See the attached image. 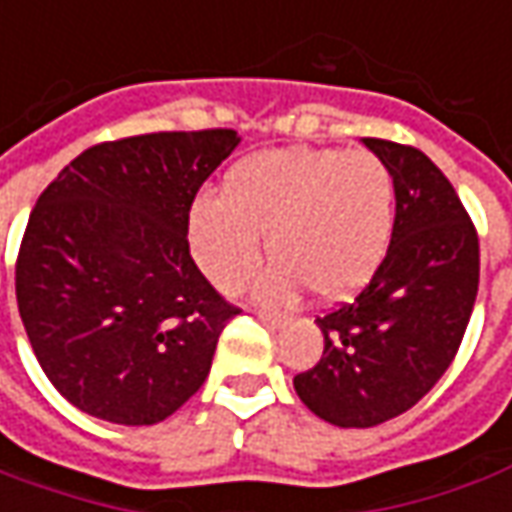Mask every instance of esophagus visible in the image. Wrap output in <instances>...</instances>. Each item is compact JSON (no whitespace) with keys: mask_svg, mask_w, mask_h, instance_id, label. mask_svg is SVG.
<instances>
[{"mask_svg":"<svg viewBox=\"0 0 512 512\" xmlns=\"http://www.w3.org/2000/svg\"><path fill=\"white\" fill-rule=\"evenodd\" d=\"M257 319H260L263 325H269V328H280V325H285V316L269 314V311H257Z\"/></svg>","mask_w":512,"mask_h":512,"instance_id":"esophagus-1","label":"esophagus"}]
</instances>
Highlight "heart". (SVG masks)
Segmentation results:
<instances>
[{"mask_svg": "<svg viewBox=\"0 0 512 512\" xmlns=\"http://www.w3.org/2000/svg\"><path fill=\"white\" fill-rule=\"evenodd\" d=\"M395 232V179L370 151L277 148L241 159L224 196H198L187 212V243L198 269L235 291L263 260L255 285L271 305L294 302L305 285L319 300L353 297L381 269Z\"/></svg>", "mask_w": 512, "mask_h": 512, "instance_id": "obj_1", "label": "heart"}]
</instances>
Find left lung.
I'll return each instance as SVG.
<instances>
[{"label": "left lung", "mask_w": 512, "mask_h": 512, "mask_svg": "<svg viewBox=\"0 0 512 512\" xmlns=\"http://www.w3.org/2000/svg\"><path fill=\"white\" fill-rule=\"evenodd\" d=\"M361 142L395 179L392 243L356 300L316 319L322 358L294 375L300 401L342 429L403 415L440 381L479 288V238L443 170L409 145Z\"/></svg>", "instance_id": "left-lung-1"}]
</instances>
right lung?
I'll return each mask as SVG.
<instances>
[{
	"label": "right lung",
	"mask_w": 512,
	"mask_h": 512,
	"mask_svg": "<svg viewBox=\"0 0 512 512\" xmlns=\"http://www.w3.org/2000/svg\"><path fill=\"white\" fill-rule=\"evenodd\" d=\"M238 131L103 142L38 196L16 263V302L50 384L120 426H154L207 381L238 314L198 271L187 212Z\"/></svg>",
	"instance_id": "right-lung-1"
}]
</instances>
